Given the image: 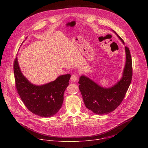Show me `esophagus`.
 <instances>
[{
    "instance_id": "esophagus-1",
    "label": "esophagus",
    "mask_w": 148,
    "mask_h": 148,
    "mask_svg": "<svg viewBox=\"0 0 148 148\" xmlns=\"http://www.w3.org/2000/svg\"><path fill=\"white\" fill-rule=\"evenodd\" d=\"M77 76L76 75H72V76H71V80L72 81V82H76V81H77Z\"/></svg>"
}]
</instances>
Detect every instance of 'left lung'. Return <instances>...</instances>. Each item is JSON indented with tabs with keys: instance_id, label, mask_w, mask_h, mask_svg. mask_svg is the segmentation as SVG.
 Here are the masks:
<instances>
[{
	"instance_id": "8db88e82",
	"label": "left lung",
	"mask_w": 148,
	"mask_h": 148,
	"mask_svg": "<svg viewBox=\"0 0 148 148\" xmlns=\"http://www.w3.org/2000/svg\"><path fill=\"white\" fill-rule=\"evenodd\" d=\"M124 44V40L112 30ZM126 63L123 77L112 87H101L84 75L80 77L79 89L85 106L97 114H104L115 110L123 101L132 79V62L129 49L125 47Z\"/></svg>"
}]
</instances>
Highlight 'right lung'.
<instances>
[{
	"mask_svg": "<svg viewBox=\"0 0 148 148\" xmlns=\"http://www.w3.org/2000/svg\"><path fill=\"white\" fill-rule=\"evenodd\" d=\"M14 71L18 93L30 112L43 117H51L58 112L63 103L70 74L61 75L45 84H32L22 74L17 57L14 63Z\"/></svg>",
	"mask_w": 148,
	"mask_h": 148,
	"instance_id": "add662e5",
	"label": "right lung"
}]
</instances>
